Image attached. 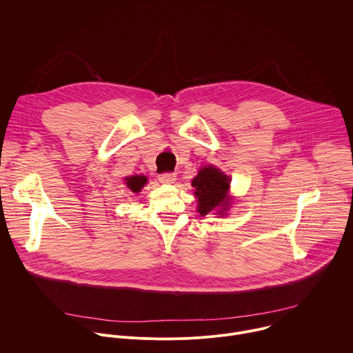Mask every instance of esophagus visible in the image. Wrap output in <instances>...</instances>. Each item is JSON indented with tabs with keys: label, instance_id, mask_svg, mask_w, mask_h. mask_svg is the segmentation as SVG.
<instances>
[{
	"label": "esophagus",
	"instance_id": "obj_1",
	"mask_svg": "<svg viewBox=\"0 0 353 353\" xmlns=\"http://www.w3.org/2000/svg\"><path fill=\"white\" fill-rule=\"evenodd\" d=\"M159 181L163 184H173L176 181V173H162L159 176Z\"/></svg>",
	"mask_w": 353,
	"mask_h": 353
}]
</instances>
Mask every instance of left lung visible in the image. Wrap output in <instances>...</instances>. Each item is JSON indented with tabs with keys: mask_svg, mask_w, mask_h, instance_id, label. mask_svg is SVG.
I'll use <instances>...</instances> for the list:
<instances>
[{
	"mask_svg": "<svg viewBox=\"0 0 353 353\" xmlns=\"http://www.w3.org/2000/svg\"><path fill=\"white\" fill-rule=\"evenodd\" d=\"M191 184L195 190L194 194L198 198L196 211L203 216L215 211L218 207L229 205L226 194L230 180L219 169L212 166L201 169Z\"/></svg>",
	"mask_w": 353,
	"mask_h": 353,
	"instance_id": "1",
	"label": "left lung"
}]
</instances>
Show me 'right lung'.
<instances>
[{"mask_svg":"<svg viewBox=\"0 0 353 353\" xmlns=\"http://www.w3.org/2000/svg\"><path fill=\"white\" fill-rule=\"evenodd\" d=\"M125 180H127L128 188L134 192H139L141 188L143 187V184H146L145 176H131V177H127Z\"/></svg>","mask_w":353,"mask_h":353,"instance_id":"add662e5","label":"right lung"}]
</instances>
